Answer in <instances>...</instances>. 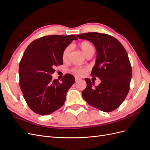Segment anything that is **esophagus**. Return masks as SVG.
<instances>
[{
  "instance_id": "1",
  "label": "esophagus",
  "mask_w": 150,
  "mask_h": 150,
  "mask_svg": "<svg viewBox=\"0 0 150 150\" xmlns=\"http://www.w3.org/2000/svg\"><path fill=\"white\" fill-rule=\"evenodd\" d=\"M75 80H76V82H78V81L81 80V79L80 78H79V77H77V76H76V77H75Z\"/></svg>"
}]
</instances>
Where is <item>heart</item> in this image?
Wrapping results in <instances>:
<instances>
[{"instance_id": "1", "label": "heart", "mask_w": 150, "mask_h": 150, "mask_svg": "<svg viewBox=\"0 0 150 150\" xmlns=\"http://www.w3.org/2000/svg\"><path fill=\"white\" fill-rule=\"evenodd\" d=\"M79 47L81 51H82L83 53L86 56L91 50L94 49L93 46L92 44L88 41H84L81 42L79 44ZM70 52V47L68 46L62 52V59L66 60L67 59L68 56H69V54ZM88 67H84V68H74V69H72V72H74V74L79 75V76H83L85 74L86 71H88Z\"/></svg>"}]
</instances>
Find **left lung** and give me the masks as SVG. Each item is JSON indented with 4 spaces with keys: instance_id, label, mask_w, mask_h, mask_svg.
<instances>
[{
    "instance_id": "obj_1",
    "label": "left lung",
    "mask_w": 150,
    "mask_h": 150,
    "mask_svg": "<svg viewBox=\"0 0 150 150\" xmlns=\"http://www.w3.org/2000/svg\"><path fill=\"white\" fill-rule=\"evenodd\" d=\"M77 37L94 44L97 56L91 74L101 81L95 86L94 81L85 78L87 86L82 93L83 99L89 105L104 112L115 110L128 95L132 77L126 51L118 40L106 34L88 33Z\"/></svg>"
}]
</instances>
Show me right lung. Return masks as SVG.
Segmentation results:
<instances>
[{
  "label": "right lung",
  "instance_id": "add662e5",
  "mask_svg": "<svg viewBox=\"0 0 150 150\" xmlns=\"http://www.w3.org/2000/svg\"><path fill=\"white\" fill-rule=\"evenodd\" d=\"M77 39L74 35H47L34 40L25 49L19 64V84L25 101L34 112L47 115L64 104L74 77L66 74L59 83L51 75L55 67L63 64L64 50Z\"/></svg>",
  "mask_w": 150,
  "mask_h": 150
}]
</instances>
